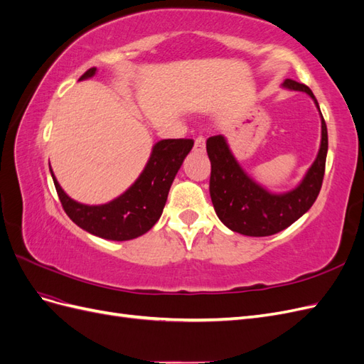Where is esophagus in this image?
<instances>
[{"mask_svg": "<svg viewBox=\"0 0 364 364\" xmlns=\"http://www.w3.org/2000/svg\"><path fill=\"white\" fill-rule=\"evenodd\" d=\"M194 150L203 153L205 151V138L203 136H197L194 141Z\"/></svg>", "mask_w": 364, "mask_h": 364, "instance_id": "1", "label": "esophagus"}]
</instances>
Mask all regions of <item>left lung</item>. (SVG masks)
<instances>
[{"mask_svg": "<svg viewBox=\"0 0 364 364\" xmlns=\"http://www.w3.org/2000/svg\"><path fill=\"white\" fill-rule=\"evenodd\" d=\"M284 87L306 92L318 109L314 94L304 83L287 79ZM206 151L211 161L209 194L218 218L234 232L249 237H267L289 228L316 202L325 174L328 130L322 115V141L317 158L302 182L284 194L269 193L250 179L230 153L223 135L208 138Z\"/></svg>", "mask_w": 364, "mask_h": 364, "instance_id": "8db88e82", "label": "left lung"}]
</instances>
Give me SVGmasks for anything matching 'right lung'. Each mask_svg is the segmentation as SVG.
Segmentation results:
<instances>
[{
	"instance_id": "1",
	"label": "right lung",
	"mask_w": 364,
	"mask_h": 364,
	"mask_svg": "<svg viewBox=\"0 0 364 364\" xmlns=\"http://www.w3.org/2000/svg\"><path fill=\"white\" fill-rule=\"evenodd\" d=\"M95 71L97 68H90L79 80L90 79ZM193 146V139L156 142L135 183L112 202L97 206L73 200L60 188L53 170L50 171L65 213L77 226L100 238L126 241L146 234L155 226L167 202L170 186Z\"/></svg>"
}]
</instances>
